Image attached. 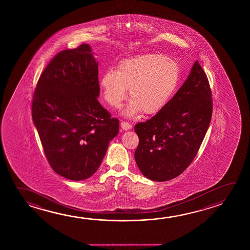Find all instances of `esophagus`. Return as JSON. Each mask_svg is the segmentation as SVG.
Returning a JSON list of instances; mask_svg holds the SVG:
<instances>
[{
    "label": "esophagus",
    "mask_w": 250,
    "mask_h": 250,
    "mask_svg": "<svg viewBox=\"0 0 250 250\" xmlns=\"http://www.w3.org/2000/svg\"><path fill=\"white\" fill-rule=\"evenodd\" d=\"M120 125H121L122 129L125 130V131H128V130L131 129V127H132L130 124L128 123V122H125V121H122L121 124H120Z\"/></svg>",
    "instance_id": "34e87169"
}]
</instances>
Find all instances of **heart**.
Returning <instances> with one entry per match:
<instances>
[{"label":"heart","instance_id":"1","mask_svg":"<svg viewBox=\"0 0 250 250\" xmlns=\"http://www.w3.org/2000/svg\"><path fill=\"white\" fill-rule=\"evenodd\" d=\"M180 68L176 61L161 54H147L119 62L116 71L106 70L99 84L104 99L119 108L127 97L131 99L124 114L133 117L142 111L155 114L164 109L176 93Z\"/></svg>","mask_w":250,"mask_h":250}]
</instances>
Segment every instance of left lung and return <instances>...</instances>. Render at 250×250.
Listing matches in <instances>:
<instances>
[{"instance_id":"obj_1","label":"left lung","mask_w":250,"mask_h":250,"mask_svg":"<svg viewBox=\"0 0 250 250\" xmlns=\"http://www.w3.org/2000/svg\"><path fill=\"white\" fill-rule=\"evenodd\" d=\"M212 111L208 79L195 61L167 105L134 126L139 139L134 157L144 176L161 182L184 172L200 149Z\"/></svg>"}]
</instances>
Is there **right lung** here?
<instances>
[{
  "label": "right lung",
  "mask_w": 250,
  "mask_h": 250,
  "mask_svg": "<svg viewBox=\"0 0 250 250\" xmlns=\"http://www.w3.org/2000/svg\"><path fill=\"white\" fill-rule=\"evenodd\" d=\"M99 92V62L86 43L59 52L37 82L33 122L50 167L68 180L92 176L119 133Z\"/></svg>",
  "instance_id": "right-lung-1"
}]
</instances>
